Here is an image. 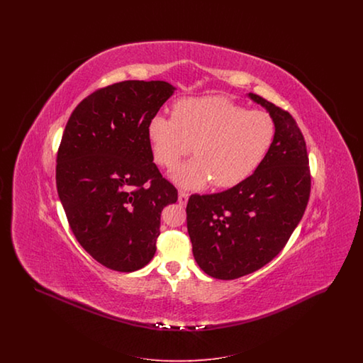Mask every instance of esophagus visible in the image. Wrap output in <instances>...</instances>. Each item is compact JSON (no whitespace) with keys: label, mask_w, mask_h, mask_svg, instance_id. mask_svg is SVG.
Listing matches in <instances>:
<instances>
[{"label":"esophagus","mask_w":363,"mask_h":363,"mask_svg":"<svg viewBox=\"0 0 363 363\" xmlns=\"http://www.w3.org/2000/svg\"><path fill=\"white\" fill-rule=\"evenodd\" d=\"M188 199H189V194L186 191H184V190L178 191V203L181 206H185L188 203Z\"/></svg>","instance_id":"obj_1"}]
</instances>
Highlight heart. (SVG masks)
Returning a JSON list of instances; mask_svg holds the SVG:
<instances>
[{
    "mask_svg": "<svg viewBox=\"0 0 363 363\" xmlns=\"http://www.w3.org/2000/svg\"><path fill=\"white\" fill-rule=\"evenodd\" d=\"M147 135L154 160L166 169H173L191 147L196 157L172 174L179 186L197 189L211 182L225 189L256 173L272 148L277 123L265 111L204 96L178 101L172 117L155 114Z\"/></svg>",
    "mask_w": 363,
    "mask_h": 363,
    "instance_id": "heart-1",
    "label": "heart"
}]
</instances>
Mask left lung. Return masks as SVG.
Listing matches in <instances>:
<instances>
[{
  "label": "left lung",
  "instance_id": "8db88e82",
  "mask_svg": "<svg viewBox=\"0 0 363 363\" xmlns=\"http://www.w3.org/2000/svg\"><path fill=\"white\" fill-rule=\"evenodd\" d=\"M277 136L262 164L240 185L213 194H191L186 223L193 256L215 279L249 275L281 252L301 222L311 196L306 143L293 116L256 94Z\"/></svg>",
  "mask_w": 363,
  "mask_h": 363
}]
</instances>
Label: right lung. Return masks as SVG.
<instances>
[{
	"label": "right lung",
	"instance_id": "add662e5",
	"mask_svg": "<svg viewBox=\"0 0 363 363\" xmlns=\"http://www.w3.org/2000/svg\"><path fill=\"white\" fill-rule=\"evenodd\" d=\"M174 89L160 80L104 86L77 104L65 126L58 196L76 240L113 271L133 272L152 259L162 209L178 199L154 163L147 135Z\"/></svg>",
	"mask_w": 363,
	"mask_h": 363
}]
</instances>
